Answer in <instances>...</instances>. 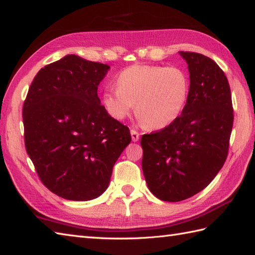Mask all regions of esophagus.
<instances>
[{"label":"esophagus","mask_w":255,"mask_h":255,"mask_svg":"<svg viewBox=\"0 0 255 255\" xmlns=\"http://www.w3.org/2000/svg\"><path fill=\"white\" fill-rule=\"evenodd\" d=\"M130 133H131L132 141H138L139 140V132L137 130H134V129H131Z\"/></svg>","instance_id":"esophagus-1"}]
</instances>
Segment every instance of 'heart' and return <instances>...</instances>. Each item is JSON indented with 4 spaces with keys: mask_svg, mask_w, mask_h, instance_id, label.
<instances>
[{
    "mask_svg": "<svg viewBox=\"0 0 255 255\" xmlns=\"http://www.w3.org/2000/svg\"><path fill=\"white\" fill-rule=\"evenodd\" d=\"M117 91L103 94L107 113L124 121L134 112L144 126L162 129L180 116L189 96V79L178 67L132 65L116 77Z\"/></svg>",
    "mask_w": 255,
    "mask_h": 255,
    "instance_id": "1",
    "label": "heart"
}]
</instances>
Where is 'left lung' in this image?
Masks as SVG:
<instances>
[{"mask_svg":"<svg viewBox=\"0 0 255 255\" xmlns=\"http://www.w3.org/2000/svg\"><path fill=\"white\" fill-rule=\"evenodd\" d=\"M190 88L181 116L159 131L142 134L141 167L149 190L178 202L203 190L223 167L233 126L229 82L213 59L179 52Z\"/></svg>","mask_w":255,"mask_h":255,"instance_id":"8db88e82","label":"left lung"}]
</instances>
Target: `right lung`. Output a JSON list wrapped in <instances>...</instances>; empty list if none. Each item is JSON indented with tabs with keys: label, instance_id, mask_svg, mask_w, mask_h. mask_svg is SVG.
<instances>
[{
	"label": "right lung",
	"instance_id": "1",
	"mask_svg": "<svg viewBox=\"0 0 255 255\" xmlns=\"http://www.w3.org/2000/svg\"><path fill=\"white\" fill-rule=\"evenodd\" d=\"M108 65L66 55L34 77L23 105L24 141L39 179L67 200L101 196L131 141L97 95Z\"/></svg>",
	"mask_w": 255,
	"mask_h": 255
}]
</instances>
